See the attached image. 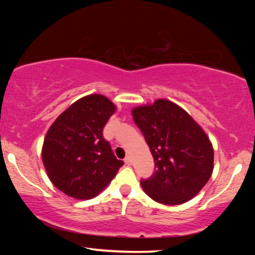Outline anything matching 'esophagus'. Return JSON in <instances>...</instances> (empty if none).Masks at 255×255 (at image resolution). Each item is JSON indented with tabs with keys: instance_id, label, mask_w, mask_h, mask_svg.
Wrapping results in <instances>:
<instances>
[{
	"instance_id": "esophagus-1",
	"label": "esophagus",
	"mask_w": 255,
	"mask_h": 255,
	"mask_svg": "<svg viewBox=\"0 0 255 255\" xmlns=\"http://www.w3.org/2000/svg\"><path fill=\"white\" fill-rule=\"evenodd\" d=\"M125 163H126L127 165H131L132 164V159L130 155H127L126 158H125Z\"/></svg>"
}]
</instances>
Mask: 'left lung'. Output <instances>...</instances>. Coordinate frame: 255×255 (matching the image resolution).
Masks as SVG:
<instances>
[{
  "instance_id": "obj_1",
  "label": "left lung",
  "mask_w": 255,
  "mask_h": 255,
  "mask_svg": "<svg viewBox=\"0 0 255 255\" xmlns=\"http://www.w3.org/2000/svg\"><path fill=\"white\" fill-rule=\"evenodd\" d=\"M133 122L154 160V172L140 184L164 205H180L196 196L214 170V149L203 128L182 107L167 100L134 107Z\"/></svg>"
}]
</instances>
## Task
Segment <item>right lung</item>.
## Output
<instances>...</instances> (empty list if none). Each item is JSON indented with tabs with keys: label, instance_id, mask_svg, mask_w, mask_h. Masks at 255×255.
<instances>
[{
	"label": "right lung",
	"instance_id": "right-lung-1",
	"mask_svg": "<svg viewBox=\"0 0 255 255\" xmlns=\"http://www.w3.org/2000/svg\"><path fill=\"white\" fill-rule=\"evenodd\" d=\"M116 111L101 94L74 102L53 123L44 140L41 156L51 183L77 199L103 191L124 165L103 137V128Z\"/></svg>",
	"mask_w": 255,
	"mask_h": 255
}]
</instances>
